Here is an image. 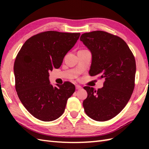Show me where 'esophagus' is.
<instances>
[{
	"label": "esophagus",
	"instance_id": "esophagus-1",
	"mask_svg": "<svg viewBox=\"0 0 149 149\" xmlns=\"http://www.w3.org/2000/svg\"><path fill=\"white\" fill-rule=\"evenodd\" d=\"M75 88H76V90H81L82 87L79 86V85H76V86H75Z\"/></svg>",
	"mask_w": 149,
	"mask_h": 149
}]
</instances>
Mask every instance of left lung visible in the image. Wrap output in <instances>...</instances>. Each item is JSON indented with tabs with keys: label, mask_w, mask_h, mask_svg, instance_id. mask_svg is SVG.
Returning <instances> with one entry per match:
<instances>
[{
	"label": "left lung",
	"mask_w": 149,
	"mask_h": 149,
	"mask_svg": "<svg viewBox=\"0 0 149 149\" xmlns=\"http://www.w3.org/2000/svg\"><path fill=\"white\" fill-rule=\"evenodd\" d=\"M80 40L92 56L89 74L105 79L97 91L85 86L83 101L86 115L94 120L107 121L124 108L133 92L136 61L131 50L121 38L102 31L84 33Z\"/></svg>",
	"instance_id": "obj_1"
}]
</instances>
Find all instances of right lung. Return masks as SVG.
I'll list each match as a JSON object with an SVG mask.
<instances>
[{
    "label": "right lung",
    "mask_w": 149,
    "mask_h": 149,
    "mask_svg": "<svg viewBox=\"0 0 149 149\" xmlns=\"http://www.w3.org/2000/svg\"><path fill=\"white\" fill-rule=\"evenodd\" d=\"M80 33L49 31L36 34L22 47L15 59V88L21 102L31 115L44 122L61 116L74 84L65 82L54 86L49 72L61 66L65 55L76 43Z\"/></svg>",
    "instance_id": "1"
}]
</instances>
